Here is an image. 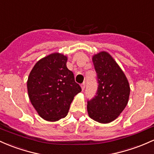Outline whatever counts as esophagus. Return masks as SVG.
<instances>
[{
    "label": "esophagus",
    "mask_w": 154,
    "mask_h": 154,
    "mask_svg": "<svg viewBox=\"0 0 154 154\" xmlns=\"http://www.w3.org/2000/svg\"><path fill=\"white\" fill-rule=\"evenodd\" d=\"M81 88H82V90L84 91L85 90V82H82V84H81Z\"/></svg>",
    "instance_id": "1"
}]
</instances>
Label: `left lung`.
<instances>
[{"mask_svg":"<svg viewBox=\"0 0 154 154\" xmlns=\"http://www.w3.org/2000/svg\"><path fill=\"white\" fill-rule=\"evenodd\" d=\"M97 74L96 96L88 101V116L101 124L116 120L127 105L130 87L126 75L107 52H100L92 58Z\"/></svg>","mask_w":154,"mask_h":154,"instance_id":"obj_1","label":"left lung"}]
</instances>
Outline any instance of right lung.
<instances>
[{
	"label": "right lung",
	"instance_id": "obj_1",
	"mask_svg": "<svg viewBox=\"0 0 154 154\" xmlns=\"http://www.w3.org/2000/svg\"><path fill=\"white\" fill-rule=\"evenodd\" d=\"M66 62V55L52 53L38 60L28 77L30 102L40 117L47 121L65 118L74 97L82 91Z\"/></svg>",
	"mask_w": 154,
	"mask_h": 154
}]
</instances>
